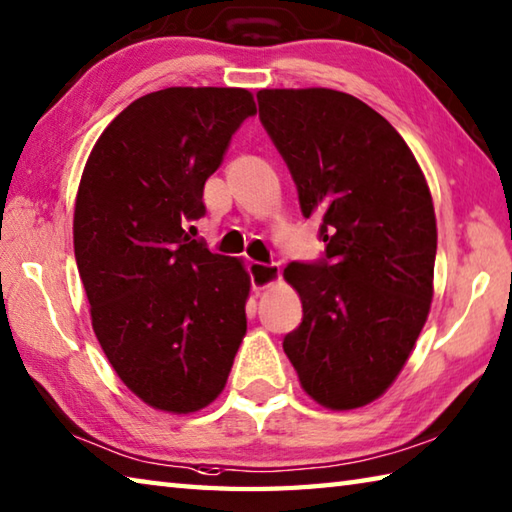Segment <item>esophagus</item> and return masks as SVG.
I'll return each mask as SVG.
<instances>
[{
  "mask_svg": "<svg viewBox=\"0 0 512 512\" xmlns=\"http://www.w3.org/2000/svg\"><path fill=\"white\" fill-rule=\"evenodd\" d=\"M248 275H250V282L257 288V291H262V288L275 284L277 280L282 277V268L280 264H262V262H250L248 264Z\"/></svg>",
  "mask_w": 512,
  "mask_h": 512,
  "instance_id": "1",
  "label": "esophagus"
}]
</instances>
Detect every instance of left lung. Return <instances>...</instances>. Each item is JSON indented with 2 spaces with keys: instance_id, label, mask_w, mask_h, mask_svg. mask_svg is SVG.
I'll return each instance as SVG.
<instances>
[{
  "instance_id": "8db88e82",
  "label": "left lung",
  "mask_w": 512,
  "mask_h": 512,
  "mask_svg": "<svg viewBox=\"0 0 512 512\" xmlns=\"http://www.w3.org/2000/svg\"><path fill=\"white\" fill-rule=\"evenodd\" d=\"M259 120L291 172L302 215L320 217V262H291L302 324L284 351L329 410L374 401L401 374L430 313L436 217L403 136L333 89H262Z\"/></svg>"
}]
</instances>
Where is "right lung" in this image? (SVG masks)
Masks as SVG:
<instances>
[{
  "label": "right lung",
  "instance_id": "1",
  "mask_svg": "<svg viewBox=\"0 0 512 512\" xmlns=\"http://www.w3.org/2000/svg\"><path fill=\"white\" fill-rule=\"evenodd\" d=\"M255 114L246 89L154 91L111 120L82 172L73 248L91 324L118 378L156 410L215 401L246 336L244 264L185 228L203 217V185Z\"/></svg>",
  "mask_w": 512,
  "mask_h": 512
}]
</instances>
